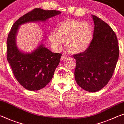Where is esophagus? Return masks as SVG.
Wrapping results in <instances>:
<instances>
[{"label": "esophagus", "instance_id": "34e87169", "mask_svg": "<svg viewBox=\"0 0 124 124\" xmlns=\"http://www.w3.org/2000/svg\"><path fill=\"white\" fill-rule=\"evenodd\" d=\"M67 57V55H65V54H62V56H61V60L62 61V60H63V59H65V58H66Z\"/></svg>", "mask_w": 124, "mask_h": 124}]
</instances>
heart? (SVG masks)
Masks as SVG:
<instances>
[{"instance_id": "heart-1", "label": "heart", "mask_w": 124, "mask_h": 124, "mask_svg": "<svg viewBox=\"0 0 124 124\" xmlns=\"http://www.w3.org/2000/svg\"><path fill=\"white\" fill-rule=\"evenodd\" d=\"M93 36V29L89 23L69 19L58 23L55 32L51 33L49 37L51 45L55 49L61 50L65 42L67 50L78 54L89 48Z\"/></svg>"}]
</instances>
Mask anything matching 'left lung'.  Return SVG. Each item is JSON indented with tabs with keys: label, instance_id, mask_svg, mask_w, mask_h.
I'll return each instance as SVG.
<instances>
[{
	"label": "left lung",
	"instance_id": "left-lung-1",
	"mask_svg": "<svg viewBox=\"0 0 124 124\" xmlns=\"http://www.w3.org/2000/svg\"><path fill=\"white\" fill-rule=\"evenodd\" d=\"M94 22L93 37L84 52L74 54L75 79L81 88L90 92L99 91L113 74L119 57L116 34L104 20L92 15Z\"/></svg>",
	"mask_w": 124,
	"mask_h": 124
}]
</instances>
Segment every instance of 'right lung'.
<instances>
[{"instance_id":"obj_1","label":"right lung","mask_w":124,"mask_h":124,"mask_svg":"<svg viewBox=\"0 0 124 124\" xmlns=\"http://www.w3.org/2000/svg\"><path fill=\"white\" fill-rule=\"evenodd\" d=\"M61 13L56 10H44L36 8L19 18L12 25L7 39V59L16 80L29 90H40L52 79L62 54L53 53L40 45L29 54H24L15 43L19 25L29 22L45 21Z\"/></svg>"}]
</instances>
